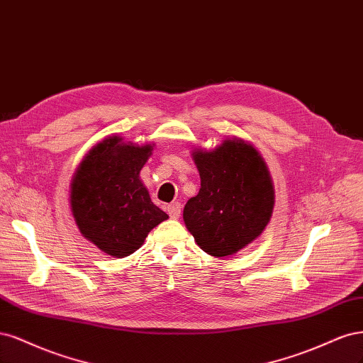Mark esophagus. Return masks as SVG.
Wrapping results in <instances>:
<instances>
[{
    "mask_svg": "<svg viewBox=\"0 0 363 363\" xmlns=\"http://www.w3.org/2000/svg\"><path fill=\"white\" fill-rule=\"evenodd\" d=\"M181 203L179 202H172L167 205V213L172 218H179L181 217Z\"/></svg>",
    "mask_w": 363,
    "mask_h": 363,
    "instance_id": "1",
    "label": "esophagus"
}]
</instances>
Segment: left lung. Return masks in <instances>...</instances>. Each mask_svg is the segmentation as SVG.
<instances>
[{"instance_id": "obj_1", "label": "left lung", "mask_w": 363, "mask_h": 363, "mask_svg": "<svg viewBox=\"0 0 363 363\" xmlns=\"http://www.w3.org/2000/svg\"><path fill=\"white\" fill-rule=\"evenodd\" d=\"M201 190L184 208L199 247L216 258L258 238L274 208V186L264 158L249 142L226 138L213 150H193Z\"/></svg>"}]
</instances>
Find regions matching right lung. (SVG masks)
Wrapping results in <instances>:
<instances>
[{
    "label": "right lung",
    "instance_id": "right-lung-1",
    "mask_svg": "<svg viewBox=\"0 0 363 363\" xmlns=\"http://www.w3.org/2000/svg\"><path fill=\"white\" fill-rule=\"evenodd\" d=\"M152 149L110 135L89 150L72 178L71 209L79 232L114 258L138 250L147 233L169 218L140 179Z\"/></svg>",
    "mask_w": 363,
    "mask_h": 363
}]
</instances>
